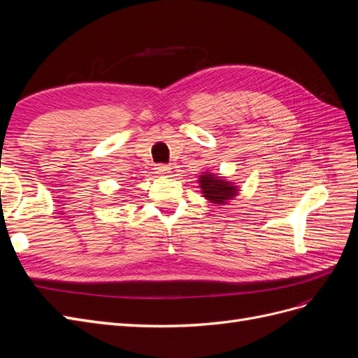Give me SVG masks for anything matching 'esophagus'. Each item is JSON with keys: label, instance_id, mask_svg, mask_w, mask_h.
Returning a JSON list of instances; mask_svg holds the SVG:
<instances>
[{"label": "esophagus", "instance_id": "34e87169", "mask_svg": "<svg viewBox=\"0 0 358 358\" xmlns=\"http://www.w3.org/2000/svg\"><path fill=\"white\" fill-rule=\"evenodd\" d=\"M170 167L169 166H166V164H158L157 167H155V171L158 173V175H169L170 173Z\"/></svg>", "mask_w": 358, "mask_h": 358}]
</instances>
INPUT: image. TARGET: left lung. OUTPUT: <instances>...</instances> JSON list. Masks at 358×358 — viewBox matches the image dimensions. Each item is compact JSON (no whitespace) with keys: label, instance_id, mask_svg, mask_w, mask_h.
<instances>
[{"label":"left lung","instance_id":"1","mask_svg":"<svg viewBox=\"0 0 358 358\" xmlns=\"http://www.w3.org/2000/svg\"><path fill=\"white\" fill-rule=\"evenodd\" d=\"M200 188L204 194L203 197L215 204H227L233 197L237 196V187L233 182H227L221 176H215L212 173H206L200 176Z\"/></svg>","mask_w":358,"mask_h":358}]
</instances>
